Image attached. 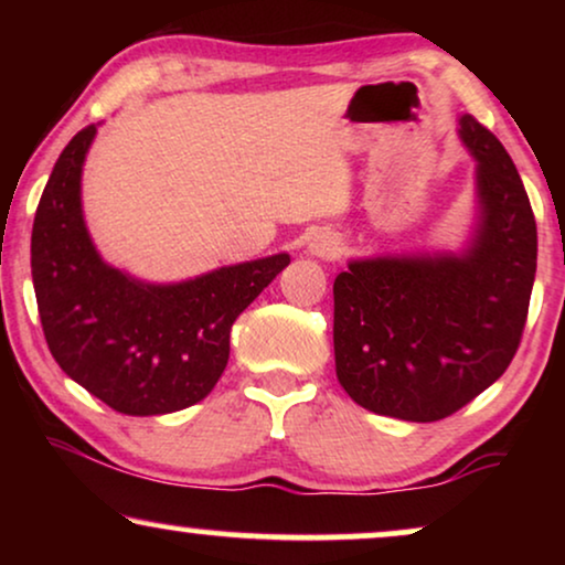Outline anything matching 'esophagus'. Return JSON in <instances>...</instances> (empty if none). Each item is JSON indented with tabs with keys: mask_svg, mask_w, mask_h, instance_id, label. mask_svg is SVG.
<instances>
[{
	"mask_svg": "<svg viewBox=\"0 0 565 565\" xmlns=\"http://www.w3.org/2000/svg\"><path fill=\"white\" fill-rule=\"evenodd\" d=\"M308 252H311L313 257H321V259H337L339 254H342V242H339V236L329 234V231H321V234H316L311 238Z\"/></svg>",
	"mask_w": 565,
	"mask_h": 565,
	"instance_id": "1",
	"label": "esophagus"
}]
</instances>
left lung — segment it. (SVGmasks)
<instances>
[{
    "mask_svg": "<svg viewBox=\"0 0 565 565\" xmlns=\"http://www.w3.org/2000/svg\"><path fill=\"white\" fill-rule=\"evenodd\" d=\"M476 236L462 254L354 259L334 280L337 377L354 404L437 422L504 375L520 347L537 267V226L512 157L473 115Z\"/></svg>",
    "mask_w": 565,
    "mask_h": 565,
    "instance_id": "left-lung-1",
    "label": "left lung"
}]
</instances>
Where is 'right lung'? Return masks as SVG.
Listing matches in <instances>:
<instances>
[{"instance_id":"1","label":"right lung","mask_w":565,"mask_h":565,"mask_svg":"<svg viewBox=\"0 0 565 565\" xmlns=\"http://www.w3.org/2000/svg\"><path fill=\"white\" fill-rule=\"evenodd\" d=\"M97 126L76 134L35 211L30 267L43 334L61 370L115 412L172 414L203 401L228 362L238 313L288 254L149 285L105 265L82 215V164Z\"/></svg>"}]
</instances>
